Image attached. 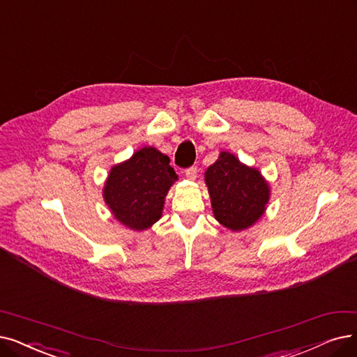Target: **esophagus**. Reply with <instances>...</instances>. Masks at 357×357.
Here are the masks:
<instances>
[{
    "mask_svg": "<svg viewBox=\"0 0 357 357\" xmlns=\"http://www.w3.org/2000/svg\"><path fill=\"white\" fill-rule=\"evenodd\" d=\"M184 173H186V177H188L189 180H195L196 176H197V167H196V165H192V167L186 168V171H184Z\"/></svg>",
    "mask_w": 357,
    "mask_h": 357,
    "instance_id": "esophagus-1",
    "label": "esophagus"
}]
</instances>
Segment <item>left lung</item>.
Wrapping results in <instances>:
<instances>
[{"instance_id":"obj_1","label":"left lung","mask_w":357,"mask_h":357,"mask_svg":"<svg viewBox=\"0 0 357 357\" xmlns=\"http://www.w3.org/2000/svg\"><path fill=\"white\" fill-rule=\"evenodd\" d=\"M205 181L215 218L230 230H245L258 221L268 204L269 188L258 169L241 164L234 155L221 152L208 167Z\"/></svg>"}]
</instances>
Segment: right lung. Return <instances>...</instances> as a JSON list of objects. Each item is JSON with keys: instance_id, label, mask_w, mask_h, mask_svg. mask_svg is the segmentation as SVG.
Masks as SVG:
<instances>
[{"instance_id": "1", "label": "right lung", "mask_w": 357, "mask_h": 357, "mask_svg": "<svg viewBox=\"0 0 357 357\" xmlns=\"http://www.w3.org/2000/svg\"><path fill=\"white\" fill-rule=\"evenodd\" d=\"M176 180L168 156L155 148H144L111 169L104 197L120 222L145 230L161 218L164 199Z\"/></svg>"}]
</instances>
